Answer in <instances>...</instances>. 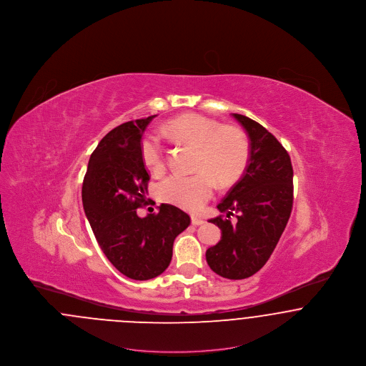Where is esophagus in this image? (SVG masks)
<instances>
[{"label":"esophagus","mask_w":366,"mask_h":366,"mask_svg":"<svg viewBox=\"0 0 366 366\" xmlns=\"http://www.w3.org/2000/svg\"><path fill=\"white\" fill-rule=\"evenodd\" d=\"M191 221L192 225H194V227H199V225H203V224H204V219L200 218V217H196V215L192 217Z\"/></svg>","instance_id":"obj_1"}]
</instances>
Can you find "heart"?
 Returning <instances> with one entry per match:
<instances>
[{
  "mask_svg": "<svg viewBox=\"0 0 366 366\" xmlns=\"http://www.w3.org/2000/svg\"><path fill=\"white\" fill-rule=\"evenodd\" d=\"M163 132L173 139L196 148L193 175L173 174L157 187L160 200L189 211H199L214 194L217 182L230 187L244 174L249 144L243 130L236 126H221L200 114H184L169 121ZM141 159L154 173L164 170V149L157 136L142 139Z\"/></svg>",
  "mask_w": 366,
  "mask_h": 366,
  "instance_id": "obj_1",
  "label": "heart"
}]
</instances>
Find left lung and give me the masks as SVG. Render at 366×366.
I'll list each match as a JSON object with an SVG mask.
<instances>
[{
    "instance_id": "8db88e82",
    "label": "left lung",
    "mask_w": 366,
    "mask_h": 366,
    "mask_svg": "<svg viewBox=\"0 0 366 366\" xmlns=\"http://www.w3.org/2000/svg\"><path fill=\"white\" fill-rule=\"evenodd\" d=\"M233 118L249 139V159L240 181L217 206L227 214L209 219L221 240L206 252L212 272L229 280L251 277L270 258L290 219L294 203L291 157L277 139L244 115ZM236 214L234 222L229 215Z\"/></svg>"
}]
</instances>
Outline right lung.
<instances>
[{"label": "right lung", "mask_w": 366, "mask_h": 366, "mask_svg": "<svg viewBox=\"0 0 366 366\" xmlns=\"http://www.w3.org/2000/svg\"><path fill=\"white\" fill-rule=\"evenodd\" d=\"M157 115L122 123L102 139L89 159L82 185L87 221L105 257L132 280L155 279L170 264L175 237L191 224L182 209L160 204L144 218L149 174L141 159V139ZM152 202V200H151Z\"/></svg>", "instance_id": "1"}]
</instances>
